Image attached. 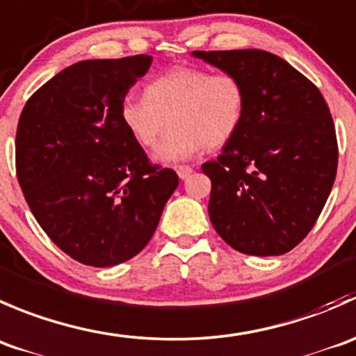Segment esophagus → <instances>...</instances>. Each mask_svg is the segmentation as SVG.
Returning a JSON list of instances; mask_svg holds the SVG:
<instances>
[{
    "instance_id": "obj_1",
    "label": "esophagus",
    "mask_w": 356,
    "mask_h": 356,
    "mask_svg": "<svg viewBox=\"0 0 356 356\" xmlns=\"http://www.w3.org/2000/svg\"><path fill=\"white\" fill-rule=\"evenodd\" d=\"M177 173H178L179 179H186V178L190 177V175L193 173V170L190 166H178L177 168Z\"/></svg>"
}]
</instances>
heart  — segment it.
<instances>
[{
    "mask_svg": "<svg viewBox=\"0 0 356 356\" xmlns=\"http://www.w3.org/2000/svg\"><path fill=\"white\" fill-rule=\"evenodd\" d=\"M248 108V90L237 74H211L200 67H175L150 81L145 98L126 97L121 121L129 135L152 149L157 163H178L202 147L218 149L241 129Z\"/></svg>",
    "mask_w": 356,
    "mask_h": 356,
    "instance_id": "heart-1",
    "label": "heart"
}]
</instances>
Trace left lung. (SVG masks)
Listing matches in <instances>:
<instances>
[{
    "mask_svg": "<svg viewBox=\"0 0 356 356\" xmlns=\"http://www.w3.org/2000/svg\"><path fill=\"white\" fill-rule=\"evenodd\" d=\"M248 90L245 118L216 161L209 220L228 245L251 256L296 248L322 213L337 171L336 129L318 88L265 50L192 51Z\"/></svg>",
    "mask_w": 356,
    "mask_h": 356,
    "instance_id": "left-lung-1",
    "label": "left lung"
}]
</instances>
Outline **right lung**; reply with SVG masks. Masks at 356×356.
I'll use <instances>...</instances> for the list:
<instances>
[{
	"instance_id": "obj_1",
	"label": "right lung",
	"mask_w": 356,
	"mask_h": 356,
	"mask_svg": "<svg viewBox=\"0 0 356 356\" xmlns=\"http://www.w3.org/2000/svg\"><path fill=\"white\" fill-rule=\"evenodd\" d=\"M150 63L149 55L72 63L20 114V188L48 237L83 265L105 268L138 254L178 186V175L150 166L121 121L122 100Z\"/></svg>"
}]
</instances>
